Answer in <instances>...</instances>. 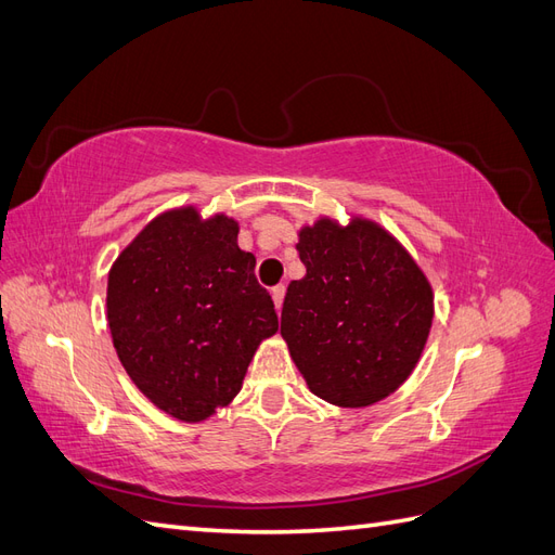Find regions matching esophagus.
I'll return each instance as SVG.
<instances>
[{"instance_id": "esophagus-1", "label": "esophagus", "mask_w": 555, "mask_h": 555, "mask_svg": "<svg viewBox=\"0 0 555 555\" xmlns=\"http://www.w3.org/2000/svg\"><path fill=\"white\" fill-rule=\"evenodd\" d=\"M284 284H278V287H273L271 289V296H273V304H275V310L280 312V308H282V300H284Z\"/></svg>"}]
</instances>
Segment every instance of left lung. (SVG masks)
<instances>
[{
	"instance_id": "8db88e82",
	"label": "left lung",
	"mask_w": 555,
	"mask_h": 555,
	"mask_svg": "<svg viewBox=\"0 0 555 555\" xmlns=\"http://www.w3.org/2000/svg\"><path fill=\"white\" fill-rule=\"evenodd\" d=\"M306 278L284 296L280 333L310 391L340 408L393 393L422 357L433 292L422 268L382 227L319 220L300 229Z\"/></svg>"
}]
</instances>
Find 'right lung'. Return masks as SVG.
<instances>
[{
  "instance_id": "right-lung-1",
  "label": "right lung",
  "mask_w": 555,
  "mask_h": 555,
  "mask_svg": "<svg viewBox=\"0 0 555 555\" xmlns=\"http://www.w3.org/2000/svg\"><path fill=\"white\" fill-rule=\"evenodd\" d=\"M238 247V222L194 208L155 217L108 273V326L127 375L164 412L204 422L241 391L273 298Z\"/></svg>"
}]
</instances>
